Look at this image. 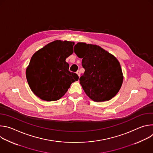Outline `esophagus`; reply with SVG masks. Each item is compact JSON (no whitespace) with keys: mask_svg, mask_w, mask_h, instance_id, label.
<instances>
[{"mask_svg":"<svg viewBox=\"0 0 153 153\" xmlns=\"http://www.w3.org/2000/svg\"><path fill=\"white\" fill-rule=\"evenodd\" d=\"M76 73L77 74V75L79 76V77H80V71L78 70V71L76 72Z\"/></svg>","mask_w":153,"mask_h":153,"instance_id":"34e87169","label":"esophagus"}]
</instances>
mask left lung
Masks as SVG:
<instances>
[{"mask_svg":"<svg viewBox=\"0 0 153 153\" xmlns=\"http://www.w3.org/2000/svg\"><path fill=\"white\" fill-rule=\"evenodd\" d=\"M74 53L82 58L85 69L80 83L86 94L95 102L109 100L120 89L123 74L117 59L101 47L77 43Z\"/></svg>","mask_w":153,"mask_h":153,"instance_id":"8db88e82","label":"left lung"}]
</instances>
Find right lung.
<instances>
[{
    "mask_svg": "<svg viewBox=\"0 0 153 153\" xmlns=\"http://www.w3.org/2000/svg\"><path fill=\"white\" fill-rule=\"evenodd\" d=\"M74 44L66 40H56L32 56L26 77L31 90L41 99L59 100L71 84L78 80V75L69 71V64L65 61L73 54Z\"/></svg>",
    "mask_w": 153,
    "mask_h": 153,
    "instance_id": "add662e5",
    "label": "right lung"
}]
</instances>
